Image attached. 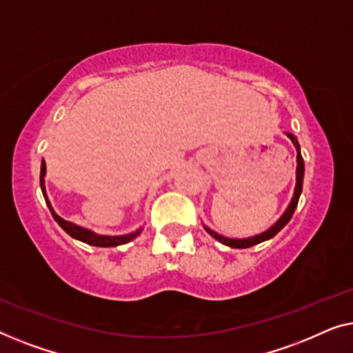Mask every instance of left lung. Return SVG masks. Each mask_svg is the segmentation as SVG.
Masks as SVG:
<instances>
[{
  "label": "left lung",
  "instance_id": "obj_1",
  "mask_svg": "<svg viewBox=\"0 0 353 353\" xmlns=\"http://www.w3.org/2000/svg\"><path fill=\"white\" fill-rule=\"evenodd\" d=\"M286 136L291 139V142L294 143L296 147V152H297V168H296V188H294V195L291 198V203L288 205L286 211L283 212V216L278 219L274 225H272L269 230L259 233V235L256 236H250V238H227L224 235H219V233L211 230L210 227L203 225L205 227V230L210 233L212 238H216L217 241L222 243V245L225 246H230V248H238V250H245V248H251L254 245H259V243L265 241V240H270V238H274L278 232L281 230L283 227H285L288 222L291 221L292 214H294L296 208H297V201H299V196H301V192H302V183H304V160H302V155H301V147H299V142H297V139L292 136V134L286 132Z\"/></svg>",
  "mask_w": 353,
  "mask_h": 353
}]
</instances>
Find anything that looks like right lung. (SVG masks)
Masks as SVG:
<instances>
[{"label":"right lung","mask_w":353,"mask_h":353,"mask_svg":"<svg viewBox=\"0 0 353 353\" xmlns=\"http://www.w3.org/2000/svg\"><path fill=\"white\" fill-rule=\"evenodd\" d=\"M44 176H46V163L43 161L41 163V172H39V185H41V192H43L44 200H46V205L49 208V211H51L54 221H56L57 224L61 225L63 230L68 233V235H70L72 238H75V240H79V241L86 243V245H91V246L112 248V246H120V245H125V243H129L131 240H134V238H136L139 233L142 232V228H137L136 232L128 233V235H118V236L97 235V233H94L92 230H89V228L79 227L77 224H73V222H68L65 219H62L61 216L56 214V211L52 210L51 203H49V200H48L46 187H44Z\"/></svg>","instance_id":"obj_1"}]
</instances>
